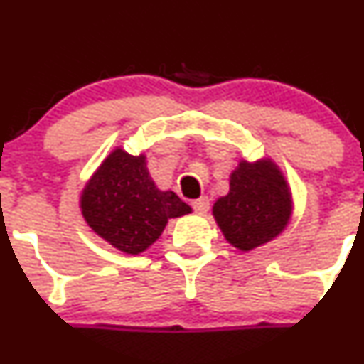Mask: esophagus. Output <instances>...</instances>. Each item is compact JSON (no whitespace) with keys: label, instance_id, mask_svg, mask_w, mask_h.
I'll list each match as a JSON object with an SVG mask.
<instances>
[{"label":"esophagus","instance_id":"34e87169","mask_svg":"<svg viewBox=\"0 0 364 364\" xmlns=\"http://www.w3.org/2000/svg\"><path fill=\"white\" fill-rule=\"evenodd\" d=\"M192 208H193V211L199 213V215H205L209 209V199L208 197H200V199L192 200Z\"/></svg>","mask_w":364,"mask_h":364}]
</instances>
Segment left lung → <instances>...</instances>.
<instances>
[{"label": "left lung", "mask_w": 364, "mask_h": 364, "mask_svg": "<svg viewBox=\"0 0 364 364\" xmlns=\"http://www.w3.org/2000/svg\"><path fill=\"white\" fill-rule=\"evenodd\" d=\"M291 192L277 165L269 160L240 161L230 174V188L213 205L223 236L240 250L267 243L291 220Z\"/></svg>", "instance_id": "left-lung-1"}]
</instances>
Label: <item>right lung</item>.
<instances>
[{"mask_svg":"<svg viewBox=\"0 0 364 364\" xmlns=\"http://www.w3.org/2000/svg\"><path fill=\"white\" fill-rule=\"evenodd\" d=\"M80 208L98 236L132 255L155 243L168 218L192 211L174 192L156 188L144 155L132 156L119 148L87 181Z\"/></svg>","mask_w":364,"mask_h":364,"instance_id":"right-lung-1","label":"right lung"}]
</instances>
